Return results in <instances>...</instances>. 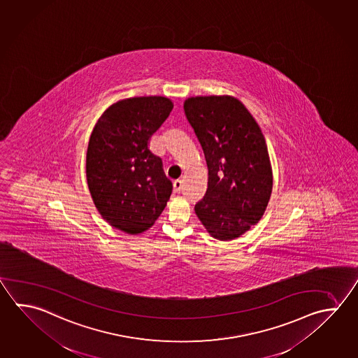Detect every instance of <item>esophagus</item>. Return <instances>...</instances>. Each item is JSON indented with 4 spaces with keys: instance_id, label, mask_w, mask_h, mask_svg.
Masks as SVG:
<instances>
[{
    "instance_id": "1",
    "label": "esophagus",
    "mask_w": 358,
    "mask_h": 358,
    "mask_svg": "<svg viewBox=\"0 0 358 358\" xmlns=\"http://www.w3.org/2000/svg\"><path fill=\"white\" fill-rule=\"evenodd\" d=\"M181 189H182V181L181 180H176L175 182H173V189H175L176 192H178Z\"/></svg>"
}]
</instances>
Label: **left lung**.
Listing matches in <instances>:
<instances>
[{"label": "left lung", "mask_w": 358, "mask_h": 358, "mask_svg": "<svg viewBox=\"0 0 358 358\" xmlns=\"http://www.w3.org/2000/svg\"><path fill=\"white\" fill-rule=\"evenodd\" d=\"M201 144L209 180L195 213L219 241H231L262 217L272 192V167L264 134L233 96H196L183 103Z\"/></svg>", "instance_id": "8db88e82"}]
</instances>
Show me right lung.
Listing matches in <instances>:
<instances>
[{"label":"right lung","instance_id":"add662e5","mask_svg":"<svg viewBox=\"0 0 358 358\" xmlns=\"http://www.w3.org/2000/svg\"><path fill=\"white\" fill-rule=\"evenodd\" d=\"M172 108L163 96L120 100L105 110L90 136L86 176L94 206L128 234L149 229L172 194L162 159L148 148Z\"/></svg>","mask_w":358,"mask_h":358}]
</instances>
